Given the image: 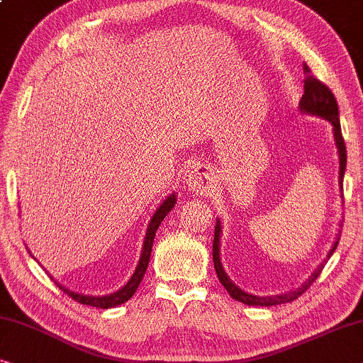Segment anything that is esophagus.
Returning <instances> with one entry per match:
<instances>
[{"label":"esophagus","mask_w":363,"mask_h":363,"mask_svg":"<svg viewBox=\"0 0 363 363\" xmlns=\"http://www.w3.org/2000/svg\"><path fill=\"white\" fill-rule=\"evenodd\" d=\"M187 186L196 194H208L212 191V172L206 166H199L187 177Z\"/></svg>","instance_id":"34e87169"}]
</instances>
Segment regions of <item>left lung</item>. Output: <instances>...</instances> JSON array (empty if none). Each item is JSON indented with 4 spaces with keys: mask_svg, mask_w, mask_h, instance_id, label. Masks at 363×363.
I'll return each mask as SVG.
<instances>
[{
    "mask_svg": "<svg viewBox=\"0 0 363 363\" xmlns=\"http://www.w3.org/2000/svg\"><path fill=\"white\" fill-rule=\"evenodd\" d=\"M304 95L299 101V110L303 113H309V115H315V116H323L324 120H328L330 125L334 126V138H335V145H337V151H339V161H340V169H339V186L342 189V179H344V172H345V166H347V151H345V143H344V136H342V130H340V120H339V106H337V100L333 91L325 84H323L319 79H315L313 74H311V69L304 64ZM220 235H222V227H220V220H217L216 225V233H213V248H212V255H213V267H216L217 277L220 279V283L223 284V288L228 291V294L232 296L233 299L240 301V303L248 304V306H277V304H284V303H291V301L298 299L304 291L309 289V286L313 284L318 277L323 272L324 264L328 259H324L323 263L315 268V272L311 274V278L306 281L301 288L296 291H291V293L286 294H278V296H255L250 293H245L243 289H240L237 284L232 283V279L227 277V273L223 272L222 268V262H220ZM340 240V233L337 235L334 247L330 248V252L328 253V258L333 257V253L335 252L337 245H339Z\"/></svg>",
    "mask_w": 363,
    "mask_h": 363,
    "instance_id": "obj_1",
    "label": "left lung"
}]
</instances>
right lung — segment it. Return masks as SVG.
I'll list each match as a JSON object with an SVG mask.
<instances>
[{
    "mask_svg": "<svg viewBox=\"0 0 363 363\" xmlns=\"http://www.w3.org/2000/svg\"><path fill=\"white\" fill-rule=\"evenodd\" d=\"M176 203V194H171L169 197L166 199L164 202L157 207V211L155 212V216L151 217L150 225H147V232L145 237V243H143V250H141V258L138 262V267L133 273V277L130 278V281L126 283L123 288L116 291V293H111L108 296H86V294H80L75 293V291H70L65 288V286L55 283L60 289L64 291L65 294L70 296V298L77 301L80 304H86V306H94V308H100V309H108V308H115V306L123 304L128 301L133 294L136 293L138 286H140L143 277H145L147 263H150V257H151V250H152V242H155V235L157 227L161 225V222L164 220V217L171 212V208L174 207Z\"/></svg>",
    "mask_w": 363,
    "mask_h": 363,
    "instance_id": "1",
    "label": "right lung"
}]
</instances>
